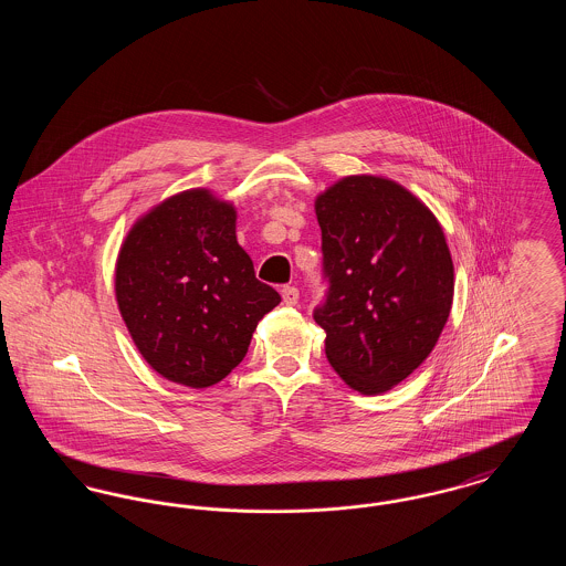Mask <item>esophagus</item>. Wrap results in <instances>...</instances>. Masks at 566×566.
Segmentation results:
<instances>
[{
	"label": "esophagus",
	"instance_id": "esophagus-1",
	"mask_svg": "<svg viewBox=\"0 0 566 566\" xmlns=\"http://www.w3.org/2000/svg\"><path fill=\"white\" fill-rule=\"evenodd\" d=\"M282 298H284L286 305H296L298 291H296L295 286H284V289H282Z\"/></svg>",
	"mask_w": 566,
	"mask_h": 566
}]
</instances>
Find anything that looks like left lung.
<instances>
[{
  "label": "left lung",
  "mask_w": 566,
  "mask_h": 566,
  "mask_svg": "<svg viewBox=\"0 0 566 566\" xmlns=\"http://www.w3.org/2000/svg\"><path fill=\"white\" fill-rule=\"evenodd\" d=\"M328 295L314 312L331 367L381 395L431 354L454 298V263L431 210L384 176H346L316 197Z\"/></svg>",
  "instance_id": "left-lung-1"
}]
</instances>
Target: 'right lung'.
Returning <instances> with one entry per match:
<instances>
[{
	"label": "right lung",
	"mask_w": 566,
	"mask_h": 566,
	"mask_svg": "<svg viewBox=\"0 0 566 566\" xmlns=\"http://www.w3.org/2000/svg\"><path fill=\"white\" fill-rule=\"evenodd\" d=\"M235 220V206L212 190H182L139 216L120 245V316L144 360L169 381L208 388L224 379L280 303L256 280Z\"/></svg>",
	"instance_id": "obj_1"
}]
</instances>
